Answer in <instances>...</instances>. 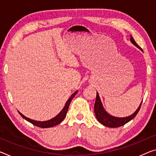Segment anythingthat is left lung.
I'll list each match as a JSON object with an SVG mask.
<instances>
[{"mask_svg":"<svg viewBox=\"0 0 156 156\" xmlns=\"http://www.w3.org/2000/svg\"><path fill=\"white\" fill-rule=\"evenodd\" d=\"M130 41L133 44L136 46L138 49H140L141 51H142V48H141L139 45L136 44L135 40L133 39V37L130 35ZM142 101L141 102L140 106L136 111L134 112L133 114H131L130 116H126V117H116L113 116L112 115L107 113L105 111L104 107H103L102 103L100 100V98L99 96V94L97 92L96 95V100H95V105H94V112L95 116L98 121L100 122V123L102 124L103 126L108 127V128H119L120 126H122L125 125L126 123H128L129 121H130L132 119H133L136 116V115L137 114L138 112L140 111L141 105H142Z\"/></svg>","mask_w":156,"mask_h":156,"instance_id":"8db88e82","label":"left lung"}]
</instances>
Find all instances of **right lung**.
<instances>
[{"mask_svg":"<svg viewBox=\"0 0 156 156\" xmlns=\"http://www.w3.org/2000/svg\"><path fill=\"white\" fill-rule=\"evenodd\" d=\"M77 92H78L77 90H76L75 93H73V94L71 95V96L69 98V99L68 100H67V102L66 103V105H65V106L63 108V109H62L61 111L59 112L58 114H57L56 116L54 117L53 119L48 120V121H35V120L30 119L29 118H28V117L25 116L24 115H23L20 112L18 111V112H19V114H20L21 116H22L23 119H24L25 120H26V121L30 122V123L33 124V125L35 126L40 127V128H51V127H53V126L58 125V124L61 123V122L63 121V120L65 119V117H66V116L67 112H68L69 106H70V104L72 101V100H73V98L75 96V95L77 93Z\"/></svg>","mask_w":156,"mask_h":156,"instance_id":"obj_1","label":"right lung"}]
</instances>
